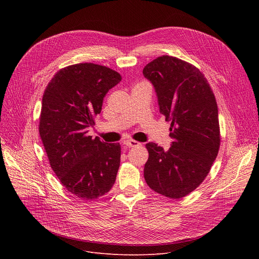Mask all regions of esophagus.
<instances>
[{
  "mask_svg": "<svg viewBox=\"0 0 259 259\" xmlns=\"http://www.w3.org/2000/svg\"><path fill=\"white\" fill-rule=\"evenodd\" d=\"M124 145H126L127 147H134V146L140 145V142H138L136 140H126V141H124Z\"/></svg>",
  "mask_w": 259,
  "mask_h": 259,
  "instance_id": "obj_1",
  "label": "esophagus"
}]
</instances>
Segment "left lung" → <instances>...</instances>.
Segmentation results:
<instances>
[{
	"label": "left lung",
	"mask_w": 259,
	"mask_h": 259,
	"mask_svg": "<svg viewBox=\"0 0 259 259\" xmlns=\"http://www.w3.org/2000/svg\"><path fill=\"white\" fill-rule=\"evenodd\" d=\"M143 76L157 92L160 112L170 121L168 151L145 144L149 159L144 179L153 191L181 199L195 191L208 175L220 146L218 108L205 76L194 64L163 55L147 63Z\"/></svg>",
	"instance_id": "left-lung-1"
}]
</instances>
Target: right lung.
Masks as SVG:
<instances>
[{"mask_svg":"<svg viewBox=\"0 0 259 259\" xmlns=\"http://www.w3.org/2000/svg\"><path fill=\"white\" fill-rule=\"evenodd\" d=\"M120 73L104 65L77 63L59 69L48 83L39 132L51 168L67 192L95 200L113 188L120 167V143L87 135Z\"/></svg>","mask_w":259,"mask_h":259,"instance_id":"right-lung-1","label":"right lung"}]
</instances>
